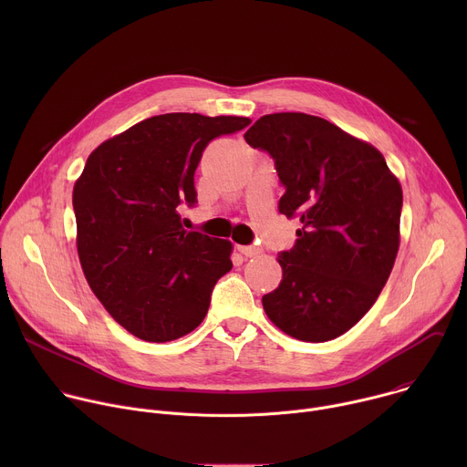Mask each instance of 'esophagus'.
<instances>
[{
  "label": "esophagus",
  "mask_w": 467,
  "mask_h": 467,
  "mask_svg": "<svg viewBox=\"0 0 467 467\" xmlns=\"http://www.w3.org/2000/svg\"><path fill=\"white\" fill-rule=\"evenodd\" d=\"M238 251L244 254V256H256L260 253L258 247L254 245H238Z\"/></svg>",
  "instance_id": "esophagus-1"
}]
</instances>
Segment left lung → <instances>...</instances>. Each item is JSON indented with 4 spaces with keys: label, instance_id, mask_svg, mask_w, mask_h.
<instances>
[{
    "label": "left lung",
    "instance_id": "obj_1",
    "mask_svg": "<svg viewBox=\"0 0 467 467\" xmlns=\"http://www.w3.org/2000/svg\"><path fill=\"white\" fill-rule=\"evenodd\" d=\"M268 151L286 192L279 211L301 229L277 258L281 285L264 312L288 337L328 342L373 306L399 251L403 190L382 153L305 112L258 118L244 135Z\"/></svg>",
    "mask_w": 467,
    "mask_h": 467
}]
</instances>
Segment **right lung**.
Masks as SVG:
<instances>
[{
  "label": "right lung",
  "mask_w": 467,
  "mask_h": 467,
  "mask_svg": "<svg viewBox=\"0 0 467 467\" xmlns=\"http://www.w3.org/2000/svg\"><path fill=\"white\" fill-rule=\"evenodd\" d=\"M244 116L171 112L99 144L74 184L78 254L107 312L132 337L171 342L207 316L231 272L233 244L184 231L177 207L195 203L193 173L209 142Z\"/></svg>",
  "instance_id": "right-lung-1"
}]
</instances>
